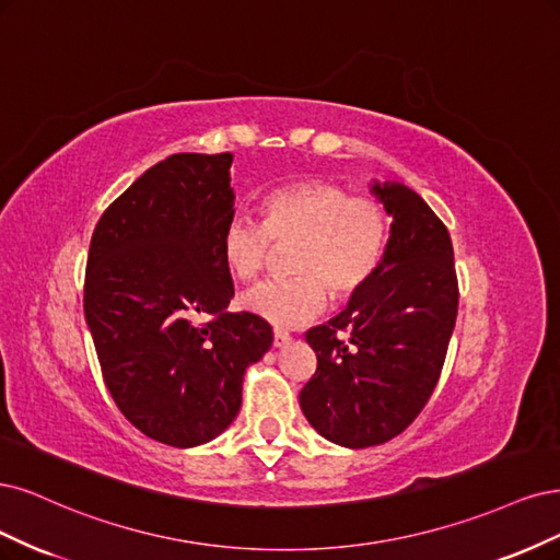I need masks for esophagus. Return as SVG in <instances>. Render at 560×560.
I'll return each instance as SVG.
<instances>
[{"instance_id":"1","label":"esophagus","mask_w":560,"mask_h":560,"mask_svg":"<svg viewBox=\"0 0 560 560\" xmlns=\"http://www.w3.org/2000/svg\"><path fill=\"white\" fill-rule=\"evenodd\" d=\"M285 345H291V335H288L285 330H275V347L277 349H281V347H285Z\"/></svg>"}]
</instances>
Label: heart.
Segmentation results:
<instances>
[{
	"instance_id": "b5f03b06",
	"label": "heart",
	"mask_w": 560,
	"mask_h": 560,
	"mask_svg": "<svg viewBox=\"0 0 560 560\" xmlns=\"http://www.w3.org/2000/svg\"><path fill=\"white\" fill-rule=\"evenodd\" d=\"M390 240V213L374 195H351L326 178L281 186L262 200V223L234 211L221 230L223 265L242 281L256 279L272 260L275 244L288 246V277L267 279L244 293L242 304L277 326L312 320L330 295L355 298L376 275Z\"/></svg>"
}]
</instances>
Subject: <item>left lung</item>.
Returning <instances> with one entry per match:
<instances>
[{
	"label": "left lung",
	"mask_w": 560,
	"mask_h": 560,
	"mask_svg": "<svg viewBox=\"0 0 560 560\" xmlns=\"http://www.w3.org/2000/svg\"><path fill=\"white\" fill-rule=\"evenodd\" d=\"M393 215L386 256L372 281L306 341L318 365L300 407L323 438L349 448L405 432L435 390L458 314L454 246L421 195L372 186Z\"/></svg>",
	"instance_id": "left-lung-1"
}]
</instances>
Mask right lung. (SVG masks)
<instances>
[{
    "label": "right lung",
    "instance_id": "right-lung-1",
    "mask_svg": "<svg viewBox=\"0 0 560 560\" xmlns=\"http://www.w3.org/2000/svg\"><path fill=\"white\" fill-rule=\"evenodd\" d=\"M230 165V153L158 162L106 207L88 250L83 312L104 384L143 435L178 448L234 421L244 372L275 339L258 314L228 312Z\"/></svg>",
    "mask_w": 560,
    "mask_h": 560
}]
</instances>
